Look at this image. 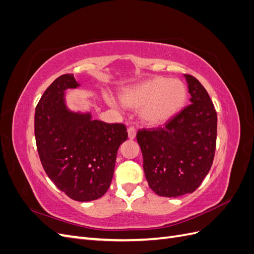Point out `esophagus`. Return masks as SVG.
Returning <instances> with one entry per match:
<instances>
[{
  "label": "esophagus",
  "instance_id": "esophagus-1",
  "mask_svg": "<svg viewBox=\"0 0 254 254\" xmlns=\"http://www.w3.org/2000/svg\"><path fill=\"white\" fill-rule=\"evenodd\" d=\"M127 132H128V137L130 140H133L135 135H136V131H135V129L133 127H129L127 129Z\"/></svg>",
  "mask_w": 254,
  "mask_h": 254
}]
</instances>
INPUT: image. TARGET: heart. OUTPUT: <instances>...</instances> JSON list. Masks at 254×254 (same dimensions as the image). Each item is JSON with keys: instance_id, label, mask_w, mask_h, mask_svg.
Returning a JSON list of instances; mask_svg holds the SVG:
<instances>
[{"instance_id": "heart-1", "label": "heart", "mask_w": 254, "mask_h": 254, "mask_svg": "<svg viewBox=\"0 0 254 254\" xmlns=\"http://www.w3.org/2000/svg\"><path fill=\"white\" fill-rule=\"evenodd\" d=\"M187 95L182 81L161 76L124 87L119 92L121 104L129 109H140V119L148 126L163 125L174 118L186 104ZM106 99L109 105L118 106L112 97Z\"/></svg>"}]
</instances>
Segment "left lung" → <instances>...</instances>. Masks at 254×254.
I'll use <instances>...</instances> for the list:
<instances>
[{"label": "left lung", "mask_w": 254, "mask_h": 254, "mask_svg": "<svg viewBox=\"0 0 254 254\" xmlns=\"http://www.w3.org/2000/svg\"><path fill=\"white\" fill-rule=\"evenodd\" d=\"M190 104L163 128L139 130L136 140L149 188L159 196L179 197L200 186L216 147L217 113L206 90L184 75Z\"/></svg>", "instance_id": "obj_1"}]
</instances>
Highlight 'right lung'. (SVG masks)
<instances>
[{"label":"right lung","mask_w":254,"mask_h":254,"mask_svg":"<svg viewBox=\"0 0 254 254\" xmlns=\"http://www.w3.org/2000/svg\"><path fill=\"white\" fill-rule=\"evenodd\" d=\"M79 87L72 74L52 82L36 107L35 136L49 178L65 195L84 202L108 190L119 147L128 134L123 124H107L89 111L68 108L65 91Z\"/></svg>","instance_id":"obj_1"}]
</instances>
